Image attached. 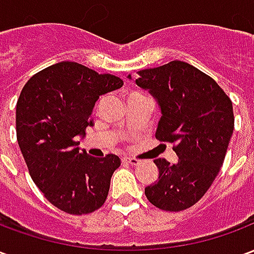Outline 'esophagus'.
<instances>
[{
    "instance_id": "obj_1",
    "label": "esophagus",
    "mask_w": 254,
    "mask_h": 254,
    "mask_svg": "<svg viewBox=\"0 0 254 254\" xmlns=\"http://www.w3.org/2000/svg\"><path fill=\"white\" fill-rule=\"evenodd\" d=\"M122 162L124 163H129V165H132V166H136L140 163V160L136 159V158H129V156H124L122 158Z\"/></svg>"
}]
</instances>
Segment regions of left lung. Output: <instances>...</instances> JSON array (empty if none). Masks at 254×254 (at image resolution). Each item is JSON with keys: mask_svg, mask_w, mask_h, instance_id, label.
Segmentation results:
<instances>
[{"mask_svg": "<svg viewBox=\"0 0 254 254\" xmlns=\"http://www.w3.org/2000/svg\"><path fill=\"white\" fill-rule=\"evenodd\" d=\"M136 83L160 106L155 137L174 144L178 155L173 165L154 160L159 177L145 196L163 211H184L207 193L223 165L234 130L233 103L212 77L184 61L140 70Z\"/></svg>", "mask_w": 254, "mask_h": 254, "instance_id": "obj_1", "label": "left lung"}]
</instances>
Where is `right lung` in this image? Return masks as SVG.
I'll use <instances>...</instances> for the list:
<instances>
[{
	"instance_id": "add662e5",
	"label": "right lung",
	"mask_w": 254,
	"mask_h": 254,
	"mask_svg": "<svg viewBox=\"0 0 254 254\" xmlns=\"http://www.w3.org/2000/svg\"><path fill=\"white\" fill-rule=\"evenodd\" d=\"M113 74L63 61L34 74L16 105V134L32 181L54 207L84 215L105 204L113 173L121 159L80 152L77 136L92 127L100 95L121 88Z\"/></svg>"
}]
</instances>
